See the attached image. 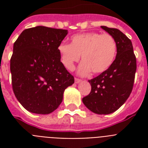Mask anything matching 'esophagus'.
<instances>
[{
	"label": "esophagus",
	"instance_id": "esophagus-1",
	"mask_svg": "<svg viewBox=\"0 0 148 148\" xmlns=\"http://www.w3.org/2000/svg\"><path fill=\"white\" fill-rule=\"evenodd\" d=\"M74 81H75V83H76V84H78V83H80V82H81V79H79V78H75V79H74Z\"/></svg>",
	"mask_w": 148,
	"mask_h": 148
}]
</instances>
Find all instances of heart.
<instances>
[{
	"label": "heart",
	"instance_id": "b5f03b06",
	"mask_svg": "<svg viewBox=\"0 0 148 148\" xmlns=\"http://www.w3.org/2000/svg\"><path fill=\"white\" fill-rule=\"evenodd\" d=\"M71 40V44L61 43L58 47L61 63L67 70H74L81 55L83 60L78 70L81 75L90 71L101 74L112 65L117 54V43L112 35L89 32L75 34Z\"/></svg>",
	"mask_w": 148,
	"mask_h": 148
}]
</instances>
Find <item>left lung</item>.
I'll return each mask as SVG.
<instances>
[{
  "mask_svg": "<svg viewBox=\"0 0 148 148\" xmlns=\"http://www.w3.org/2000/svg\"><path fill=\"white\" fill-rule=\"evenodd\" d=\"M117 43V55L112 65L89 80L91 90L83 97L84 104L97 114H109L121 107L133 89L137 63L131 40L116 28L101 26Z\"/></svg>",
  "mask_w": 148,
  "mask_h": 148,
  "instance_id": "obj_1",
  "label": "left lung"
}]
</instances>
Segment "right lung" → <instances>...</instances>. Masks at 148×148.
I'll use <instances>...</instances> for the list:
<instances>
[{
    "label": "right lung",
    "mask_w": 148,
    "mask_h": 148,
    "mask_svg": "<svg viewBox=\"0 0 148 148\" xmlns=\"http://www.w3.org/2000/svg\"><path fill=\"white\" fill-rule=\"evenodd\" d=\"M67 33V30L38 26L24 30L14 44L10 58L13 90L30 112H53L62 102L65 89L74 83L58 51Z\"/></svg>",
    "instance_id": "obj_1"
}]
</instances>
